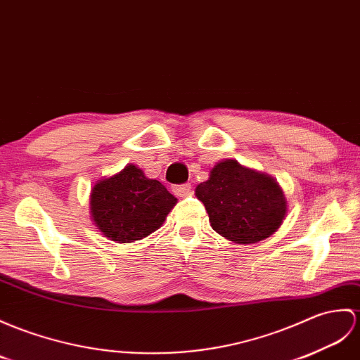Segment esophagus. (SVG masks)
<instances>
[{"label":"esophagus","mask_w":360,"mask_h":360,"mask_svg":"<svg viewBox=\"0 0 360 360\" xmlns=\"http://www.w3.org/2000/svg\"><path fill=\"white\" fill-rule=\"evenodd\" d=\"M172 190L176 196H187L190 193L191 186L190 184H181V186H174Z\"/></svg>","instance_id":"1"}]
</instances>
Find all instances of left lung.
Here are the masks:
<instances>
[{
	"instance_id": "obj_1",
	"label": "left lung",
	"mask_w": 360,
	"mask_h": 360,
	"mask_svg": "<svg viewBox=\"0 0 360 360\" xmlns=\"http://www.w3.org/2000/svg\"><path fill=\"white\" fill-rule=\"evenodd\" d=\"M195 195L205 205L212 229L238 244L270 238L287 214L285 195L274 178L235 160L216 164Z\"/></svg>"
}]
</instances>
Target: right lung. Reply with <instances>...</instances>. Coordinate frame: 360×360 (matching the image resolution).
Instances as JSON below:
<instances>
[{"mask_svg": "<svg viewBox=\"0 0 360 360\" xmlns=\"http://www.w3.org/2000/svg\"><path fill=\"white\" fill-rule=\"evenodd\" d=\"M176 202L160 181L146 178L136 165L127 164L95 184L90 213L105 238L129 244L160 229Z\"/></svg>", "mask_w": 360, "mask_h": 360, "instance_id": "1", "label": "right lung"}]
</instances>
